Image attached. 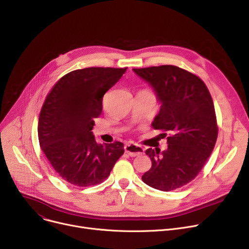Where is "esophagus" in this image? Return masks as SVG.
<instances>
[{
    "label": "esophagus",
    "mask_w": 249,
    "mask_h": 249,
    "mask_svg": "<svg viewBox=\"0 0 249 249\" xmlns=\"http://www.w3.org/2000/svg\"><path fill=\"white\" fill-rule=\"evenodd\" d=\"M124 148H125V151L130 156H138L144 153V149L137 144H134V143H127Z\"/></svg>",
    "instance_id": "obj_1"
}]
</instances>
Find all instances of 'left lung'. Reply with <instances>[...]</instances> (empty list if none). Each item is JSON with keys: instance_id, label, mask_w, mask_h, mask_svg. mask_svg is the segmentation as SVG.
Returning a JSON list of instances; mask_svg holds the SVG:
<instances>
[{"instance_id": "1", "label": "left lung", "mask_w": 249, "mask_h": 249, "mask_svg": "<svg viewBox=\"0 0 249 249\" xmlns=\"http://www.w3.org/2000/svg\"><path fill=\"white\" fill-rule=\"evenodd\" d=\"M133 71L162 103L153 128L171 132L166 150L145 151L152 165L142 180L163 192L184 187L199 175L216 144L218 125L210 91L198 75L176 65Z\"/></svg>"}]
</instances>
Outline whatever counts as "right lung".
Instances as JSON below:
<instances>
[{
  "label": "right lung",
  "instance_id": "right-lung-1",
  "mask_svg": "<svg viewBox=\"0 0 249 249\" xmlns=\"http://www.w3.org/2000/svg\"><path fill=\"white\" fill-rule=\"evenodd\" d=\"M126 71L75 70L60 77L46 96L38 120L39 144L57 175L73 186L101 184L124 153L120 141L98 144L91 129L104 95Z\"/></svg>",
  "mask_w": 249,
  "mask_h": 249
}]
</instances>
